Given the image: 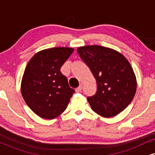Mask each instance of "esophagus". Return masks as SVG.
<instances>
[{
  "instance_id": "1",
  "label": "esophagus",
  "mask_w": 155,
  "mask_h": 155,
  "mask_svg": "<svg viewBox=\"0 0 155 155\" xmlns=\"http://www.w3.org/2000/svg\"><path fill=\"white\" fill-rule=\"evenodd\" d=\"M81 90H82V85H79L77 88H76V92H81Z\"/></svg>"
}]
</instances>
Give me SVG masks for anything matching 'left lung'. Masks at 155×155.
Masks as SVG:
<instances>
[{
    "label": "left lung",
    "mask_w": 155,
    "mask_h": 155,
    "mask_svg": "<svg viewBox=\"0 0 155 155\" xmlns=\"http://www.w3.org/2000/svg\"><path fill=\"white\" fill-rule=\"evenodd\" d=\"M77 51L97 82L95 95L87 97L91 108L106 118L116 116L136 92V77L128 60L119 51L99 45L78 47Z\"/></svg>",
    "instance_id": "1"
}]
</instances>
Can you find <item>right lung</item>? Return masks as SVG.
Wrapping results in <instances>:
<instances>
[{
  "label": "right lung",
  "mask_w": 155,
  "mask_h": 155,
  "mask_svg": "<svg viewBox=\"0 0 155 155\" xmlns=\"http://www.w3.org/2000/svg\"><path fill=\"white\" fill-rule=\"evenodd\" d=\"M74 51L70 47L44 49L28 62L21 92L26 104L38 117L52 120L66 109L75 91L60 70Z\"/></svg>",
  "instance_id": "1"
}]
</instances>
